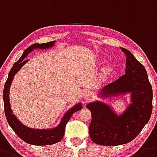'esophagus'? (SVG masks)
Masks as SVG:
<instances>
[{
    "mask_svg": "<svg viewBox=\"0 0 157 157\" xmlns=\"http://www.w3.org/2000/svg\"><path fill=\"white\" fill-rule=\"evenodd\" d=\"M91 92L89 91H87L84 92V95H83V98H84V103H86L87 101H88V100L91 99Z\"/></svg>",
    "mask_w": 157,
    "mask_h": 157,
    "instance_id": "obj_1",
    "label": "esophagus"
}]
</instances>
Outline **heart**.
I'll use <instances>...</instances> for the list:
<instances>
[{"mask_svg":"<svg viewBox=\"0 0 157 157\" xmlns=\"http://www.w3.org/2000/svg\"><path fill=\"white\" fill-rule=\"evenodd\" d=\"M105 72H107V73H108V72H109V69H106V70H105Z\"/></svg>","mask_w":157,"mask_h":157,"instance_id":"obj_1","label":"heart"}]
</instances>
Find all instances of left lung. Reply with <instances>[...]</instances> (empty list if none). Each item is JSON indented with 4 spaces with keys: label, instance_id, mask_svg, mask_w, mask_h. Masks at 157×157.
Listing matches in <instances>:
<instances>
[{
    "label": "left lung",
    "instance_id": "1",
    "mask_svg": "<svg viewBox=\"0 0 157 157\" xmlns=\"http://www.w3.org/2000/svg\"><path fill=\"white\" fill-rule=\"evenodd\" d=\"M126 56L125 74L103 87L98 96L103 98L131 94V103L121 115L101 101L88 103L91 113L89 135L91 141L101 145H119L132 141L148 123L152 110V89L147 72L131 52L121 48Z\"/></svg>",
    "mask_w": 157,
    "mask_h": 157
}]
</instances>
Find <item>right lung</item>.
Masks as SVG:
<instances>
[{
  "instance_id": "add662e5",
  "label": "right lung",
  "mask_w": 157,
  "mask_h": 157,
  "mask_svg": "<svg viewBox=\"0 0 157 157\" xmlns=\"http://www.w3.org/2000/svg\"><path fill=\"white\" fill-rule=\"evenodd\" d=\"M55 43H56V40L44 44H34L27 48L24 51L23 54L22 55L20 59L13 65L12 70H10L9 73H8V80L5 82V87H4L3 99H4V105H5V117H6L8 124L22 141L31 144V145H52V144L60 142L65 134L66 124L70 121L72 115L82 109L81 103H77V105L70 108L64 114L59 125L56 128H52V129H33V128H28V127L23 125L19 120L17 119V117L12 113L11 105H10L9 91L12 81L13 80L15 73L29 61L26 59V57L29 55V53L33 52L35 49L50 48L54 46Z\"/></svg>"
}]
</instances>
